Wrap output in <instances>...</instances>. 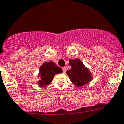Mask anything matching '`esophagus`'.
<instances>
[{"mask_svg":"<svg viewBox=\"0 0 124 124\" xmlns=\"http://www.w3.org/2000/svg\"><path fill=\"white\" fill-rule=\"evenodd\" d=\"M62 70H63V73H65L66 72V70H67V68L65 67H62Z\"/></svg>","mask_w":124,"mask_h":124,"instance_id":"esophagus-1","label":"esophagus"}]
</instances>
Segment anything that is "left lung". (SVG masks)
Segmentation results:
<instances>
[{
    "instance_id": "left-lung-1",
    "label": "left lung",
    "mask_w": 124,
    "mask_h": 124,
    "mask_svg": "<svg viewBox=\"0 0 124 124\" xmlns=\"http://www.w3.org/2000/svg\"><path fill=\"white\" fill-rule=\"evenodd\" d=\"M69 65L71 66V68L67 71V74L76 86H82L91 81L92 79L91 73L80 59L69 60Z\"/></svg>"
}]
</instances>
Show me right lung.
<instances>
[{
  "mask_svg": "<svg viewBox=\"0 0 124 124\" xmlns=\"http://www.w3.org/2000/svg\"><path fill=\"white\" fill-rule=\"evenodd\" d=\"M63 72L62 68L56 65L54 62H45L40 67L38 78L40 80L38 81V85L41 87H44L48 85L53 79L54 76L56 74Z\"/></svg>",
  "mask_w": 124,
  "mask_h": 124,
  "instance_id": "1",
  "label": "right lung"
}]
</instances>
